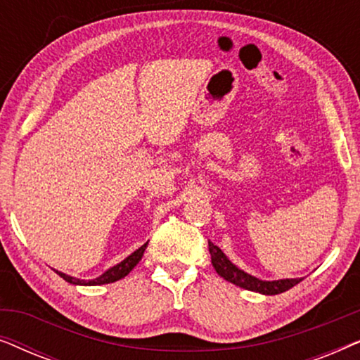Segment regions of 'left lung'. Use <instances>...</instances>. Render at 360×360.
<instances>
[{
    "instance_id": "left-lung-1",
    "label": "left lung",
    "mask_w": 360,
    "mask_h": 360,
    "mask_svg": "<svg viewBox=\"0 0 360 360\" xmlns=\"http://www.w3.org/2000/svg\"><path fill=\"white\" fill-rule=\"evenodd\" d=\"M210 245V254H211V264L216 272L228 282L238 285L240 288L250 290V292H257L264 295H278L290 290L295 285L302 282V278H285V280H275V282H264L252 277V275L243 272L236 267L234 264H231V260L226 257L218 245H214L211 240H208Z\"/></svg>"
}]
</instances>
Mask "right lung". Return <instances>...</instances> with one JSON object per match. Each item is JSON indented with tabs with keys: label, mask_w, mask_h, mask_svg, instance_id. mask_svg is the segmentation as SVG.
Segmentation results:
<instances>
[{
	"label": "right lung",
	"mask_w": 360,
	"mask_h": 360,
	"mask_svg": "<svg viewBox=\"0 0 360 360\" xmlns=\"http://www.w3.org/2000/svg\"><path fill=\"white\" fill-rule=\"evenodd\" d=\"M146 248H147V244H144V245H141L139 249L137 250H134V252H132L129 257H126L124 260H122L121 264H117V265H115V267H111L110 270H108V272H105L101 275V277H98V278H95V280H88V282H85V280H78V278H73V277H70V275H65V274H62V272H56L60 275V277L63 278V280H67L68 283H73V285H103V283H112V282H116V280H121V278H124L127 274L131 272L132 269L136 267L137 264H139V260L142 259V255H144V250H146Z\"/></svg>",
	"instance_id": "right-lung-1"
}]
</instances>
